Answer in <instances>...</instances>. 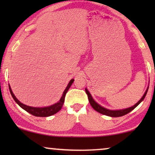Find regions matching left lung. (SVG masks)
<instances>
[{
	"mask_svg": "<svg viewBox=\"0 0 155 155\" xmlns=\"http://www.w3.org/2000/svg\"><path fill=\"white\" fill-rule=\"evenodd\" d=\"M147 90H148V88L147 89V90H146V92H145V94H144L143 97H142V98L140 99V100L137 104H135L133 106V107L128 108V109H126L115 110V111H113V110H109V109H105V108L101 107L100 105L98 104H97L96 101H95L94 99H93L92 96H91V94H90V92H89V91L87 90V89H85V92L87 93V94L89 101H90V104L92 107L93 109H94V110H96V111L97 112H99V113L102 114H104V115L111 116V117H119V116H124V115H126V114H128L129 112H130L131 111H132V110L134 109L144 99H145L146 94H147Z\"/></svg>",
	"mask_w": 155,
	"mask_h": 155,
	"instance_id": "8db88e82",
	"label": "left lung"
}]
</instances>
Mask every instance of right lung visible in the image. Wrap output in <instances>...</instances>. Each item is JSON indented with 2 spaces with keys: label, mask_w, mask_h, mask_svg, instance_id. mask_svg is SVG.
<instances>
[{
  "label": "right lung",
  "mask_w": 155,
  "mask_h": 155,
  "mask_svg": "<svg viewBox=\"0 0 155 155\" xmlns=\"http://www.w3.org/2000/svg\"><path fill=\"white\" fill-rule=\"evenodd\" d=\"M74 81V79H72L70 82L68 84L67 87L65 88V90L64 92H63V94L61 97V98L60 99V101H58V103L55 104L50 106V107H44V108H37V107H29V106L25 105L20 102V101L18 100V99L16 98L15 96L13 93L12 92L11 88L9 85V90L10 92V94H11L12 98L14 99V100L16 101V103L20 106L21 108H22L23 109L25 110V111L28 112V113L31 114V115L35 116H39V117H47V116H50L51 115H54V114H56L57 112L60 111L61 109V108L63 107V103H64L65 101V94L68 92V90H69V88L71 87V86L73 84V82Z\"/></svg>",
  "instance_id": "1"
}]
</instances>
